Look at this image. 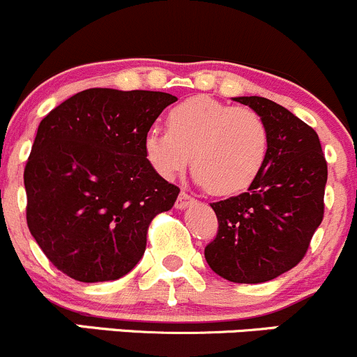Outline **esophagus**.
Segmentation results:
<instances>
[{
  "instance_id": "esophagus-1",
  "label": "esophagus",
  "mask_w": 357,
  "mask_h": 357,
  "mask_svg": "<svg viewBox=\"0 0 357 357\" xmlns=\"http://www.w3.org/2000/svg\"><path fill=\"white\" fill-rule=\"evenodd\" d=\"M193 202H195V198L191 197L188 191L183 190L181 193H179L178 200H176V208H186V207H190V205L193 204Z\"/></svg>"
}]
</instances>
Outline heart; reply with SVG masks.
<instances>
[{
	"mask_svg": "<svg viewBox=\"0 0 357 357\" xmlns=\"http://www.w3.org/2000/svg\"><path fill=\"white\" fill-rule=\"evenodd\" d=\"M144 152L157 174L172 179L190 164L213 195L245 191L258 179L270 152V128L251 107L195 96L167 112V130L150 128Z\"/></svg>",
	"mask_w": 357,
	"mask_h": 357,
	"instance_id": "obj_1",
	"label": "heart"
}]
</instances>
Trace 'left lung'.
<instances>
[{"instance_id":"8db88e82","label":"left lung","mask_w":357,"mask_h":357,"mask_svg":"<svg viewBox=\"0 0 357 357\" xmlns=\"http://www.w3.org/2000/svg\"><path fill=\"white\" fill-rule=\"evenodd\" d=\"M234 100L264 116L270 152L248 191L210 204L219 227L205 260L231 282L260 284L305 258L324 220L327 160L317 131L286 107L257 96Z\"/></svg>"}]
</instances>
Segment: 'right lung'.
Instances as JSON below:
<instances>
[{
    "instance_id": "1",
    "label": "right lung",
    "mask_w": 357,
    "mask_h": 357,
    "mask_svg": "<svg viewBox=\"0 0 357 357\" xmlns=\"http://www.w3.org/2000/svg\"><path fill=\"white\" fill-rule=\"evenodd\" d=\"M178 97L89 89L40 121L24 171L27 226L47 260L80 282L126 275L153 217L179 188L149 164L144 138Z\"/></svg>"
}]
</instances>
